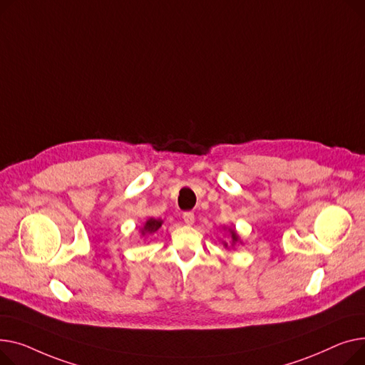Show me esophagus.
<instances>
[{
    "mask_svg": "<svg viewBox=\"0 0 365 365\" xmlns=\"http://www.w3.org/2000/svg\"><path fill=\"white\" fill-rule=\"evenodd\" d=\"M182 220L187 225H192V222H195V213L192 212H184L182 213Z\"/></svg>",
    "mask_w": 365,
    "mask_h": 365,
    "instance_id": "1",
    "label": "esophagus"
}]
</instances>
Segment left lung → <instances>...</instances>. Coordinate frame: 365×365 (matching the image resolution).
Returning <instances> with one entry per match:
<instances>
[{
	"instance_id": "1",
	"label": "left lung",
	"mask_w": 365,
	"mask_h": 365,
	"mask_svg": "<svg viewBox=\"0 0 365 365\" xmlns=\"http://www.w3.org/2000/svg\"><path fill=\"white\" fill-rule=\"evenodd\" d=\"M231 232V240H232V243H235V242H237V234H235V231H230ZM227 246V245H225Z\"/></svg>"
}]
</instances>
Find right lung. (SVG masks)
<instances>
[{
	"instance_id": "add662e5",
	"label": "right lung",
	"mask_w": 365,
	"mask_h": 365,
	"mask_svg": "<svg viewBox=\"0 0 365 365\" xmlns=\"http://www.w3.org/2000/svg\"><path fill=\"white\" fill-rule=\"evenodd\" d=\"M160 227H162V221H160V220L150 218V220L145 222L144 228H143V234H153V232H156Z\"/></svg>"
}]
</instances>
